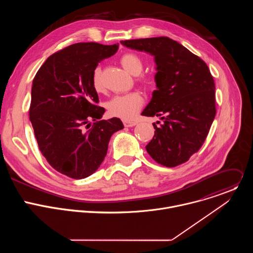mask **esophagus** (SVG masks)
I'll list each match as a JSON object with an SVG mask.
<instances>
[{
    "mask_svg": "<svg viewBox=\"0 0 253 253\" xmlns=\"http://www.w3.org/2000/svg\"><path fill=\"white\" fill-rule=\"evenodd\" d=\"M123 124H124L125 127H133V126H135L137 123L134 122V121H127V120H125V121H123Z\"/></svg>",
    "mask_w": 253,
    "mask_h": 253,
    "instance_id": "esophagus-1",
    "label": "esophagus"
}]
</instances>
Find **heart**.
I'll list each match as a JSON object with an SVG mask.
<instances>
[{"instance_id": "obj_1", "label": "heart", "mask_w": 253, "mask_h": 253, "mask_svg": "<svg viewBox=\"0 0 253 253\" xmlns=\"http://www.w3.org/2000/svg\"><path fill=\"white\" fill-rule=\"evenodd\" d=\"M120 62L123 68L133 75H139L144 68V63L142 58L135 53L124 54L120 58ZM139 81L146 84L150 83V79L145 75L140 76ZM92 85L97 92H101L103 90L100 68H96L93 72ZM143 103H144V99L142 94L140 92L134 91L124 95L114 96L112 99H110L107 102L106 107H107L108 113H109L111 116L118 117L123 120H132L140 111L141 107L143 106Z\"/></svg>"}]
</instances>
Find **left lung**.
Here are the masks:
<instances>
[{"label": "left lung", "instance_id": "1", "mask_svg": "<svg viewBox=\"0 0 253 253\" xmlns=\"http://www.w3.org/2000/svg\"><path fill=\"white\" fill-rule=\"evenodd\" d=\"M154 56L157 90L142 112L160 117L146 150L159 164L175 167L189 160L208 135L216 114L215 84L206 63L181 44L155 37L121 42Z\"/></svg>", "mask_w": 253, "mask_h": 253}]
</instances>
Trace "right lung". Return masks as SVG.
<instances>
[{
  "mask_svg": "<svg viewBox=\"0 0 253 253\" xmlns=\"http://www.w3.org/2000/svg\"><path fill=\"white\" fill-rule=\"evenodd\" d=\"M117 50L116 44L70 45L51 55L33 80L29 115L39 150L55 170L70 178L93 174L113 133L124 128L116 117L99 121L105 109L98 105L92 85L98 64Z\"/></svg>",
  "mask_w": 253,
  "mask_h": 253,
  "instance_id": "obj_1",
  "label": "right lung"
}]
</instances>
